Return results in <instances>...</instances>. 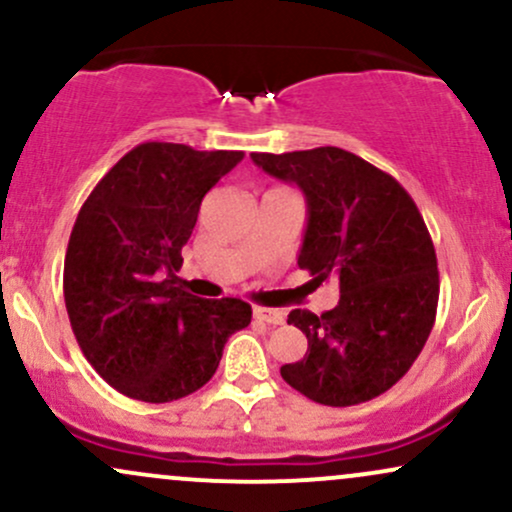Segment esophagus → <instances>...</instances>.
<instances>
[{
	"mask_svg": "<svg viewBox=\"0 0 512 512\" xmlns=\"http://www.w3.org/2000/svg\"><path fill=\"white\" fill-rule=\"evenodd\" d=\"M252 315H255L257 320L269 322V325H281V322L286 320V315L281 313V310H274V308H262V305H255V308H252Z\"/></svg>",
	"mask_w": 512,
	"mask_h": 512,
	"instance_id": "esophagus-1",
	"label": "esophagus"
}]
</instances>
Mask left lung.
Segmentation results:
<instances>
[{
    "label": "left lung",
    "mask_w": 512,
    "mask_h": 512,
    "mask_svg": "<svg viewBox=\"0 0 512 512\" xmlns=\"http://www.w3.org/2000/svg\"><path fill=\"white\" fill-rule=\"evenodd\" d=\"M264 173L293 182L308 204L298 267L334 279L327 313L291 310L308 337L301 361L281 366L293 390L325 407H354L404 378L438 310V260L414 199L385 170L337 146L250 154Z\"/></svg>",
    "instance_id": "left-lung-1"
}]
</instances>
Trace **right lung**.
<instances>
[{
	"instance_id": "obj_1",
	"label": "right lung",
	"mask_w": 512,
	"mask_h": 512,
	"mask_svg": "<svg viewBox=\"0 0 512 512\" xmlns=\"http://www.w3.org/2000/svg\"><path fill=\"white\" fill-rule=\"evenodd\" d=\"M243 151L144 142L115 163L76 216L64 257V303L86 361L108 385L163 404L207 385L223 344L250 325L240 298L182 291V245L199 204Z\"/></svg>"
}]
</instances>
